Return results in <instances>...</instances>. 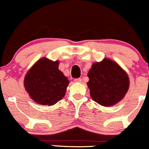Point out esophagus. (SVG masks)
Here are the masks:
<instances>
[{
	"instance_id": "34e87169",
	"label": "esophagus",
	"mask_w": 149,
	"mask_h": 149,
	"mask_svg": "<svg viewBox=\"0 0 149 149\" xmlns=\"http://www.w3.org/2000/svg\"><path fill=\"white\" fill-rule=\"evenodd\" d=\"M74 81L75 82H78V83H81V82H82V79H81V78H79V79H74Z\"/></svg>"
}]
</instances>
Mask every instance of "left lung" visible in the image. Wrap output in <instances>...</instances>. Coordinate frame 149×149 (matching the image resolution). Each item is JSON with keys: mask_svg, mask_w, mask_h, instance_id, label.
<instances>
[{"mask_svg": "<svg viewBox=\"0 0 149 149\" xmlns=\"http://www.w3.org/2000/svg\"><path fill=\"white\" fill-rule=\"evenodd\" d=\"M87 82L94 101L104 107L119 102L129 88V78L118 63L104 58L95 63L88 73Z\"/></svg>", "mask_w": 149, "mask_h": 149, "instance_id": "left-lung-1", "label": "left lung"}]
</instances>
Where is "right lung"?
Wrapping results in <instances>:
<instances>
[{
  "mask_svg": "<svg viewBox=\"0 0 149 149\" xmlns=\"http://www.w3.org/2000/svg\"><path fill=\"white\" fill-rule=\"evenodd\" d=\"M58 61L42 58L26 73L25 88L35 102L51 106L65 96L69 81L58 69Z\"/></svg>",
  "mask_w": 149,
  "mask_h": 149,
  "instance_id": "right-lung-1",
  "label": "right lung"
}]
</instances>
